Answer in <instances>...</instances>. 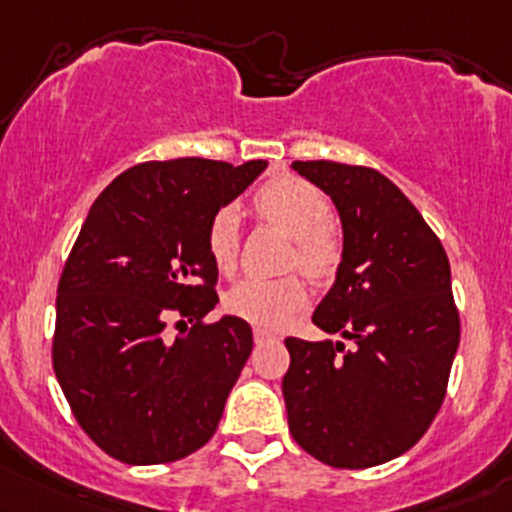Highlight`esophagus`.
<instances>
[{
    "label": "esophagus",
    "instance_id": "esophagus-1",
    "mask_svg": "<svg viewBox=\"0 0 512 512\" xmlns=\"http://www.w3.org/2000/svg\"><path fill=\"white\" fill-rule=\"evenodd\" d=\"M274 340H279L274 333H269V330H265V328H255V342H257V345H265V342H274Z\"/></svg>",
    "mask_w": 512,
    "mask_h": 512
}]
</instances>
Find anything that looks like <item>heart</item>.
<instances>
[{
	"label": "heart",
	"instance_id": "b5f03b06",
	"mask_svg": "<svg viewBox=\"0 0 512 512\" xmlns=\"http://www.w3.org/2000/svg\"><path fill=\"white\" fill-rule=\"evenodd\" d=\"M252 206L277 223L294 238L291 262L299 265L311 279H328L342 260V238L333 218L330 199L313 184L299 177L282 174L269 179L252 196ZM206 247L213 265L230 272L240 252V218L233 206H223L211 216L206 228ZM308 303V291L301 277L267 279L247 277L226 294V308L233 316L260 328H282Z\"/></svg>",
	"mask_w": 512,
	"mask_h": 512
}]
</instances>
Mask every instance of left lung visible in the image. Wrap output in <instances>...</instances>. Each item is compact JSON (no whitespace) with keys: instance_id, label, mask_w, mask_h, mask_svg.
Listing matches in <instances>:
<instances>
[{"instance_id":"left-lung-1","label":"left lung","mask_w":512,"mask_h":512,"mask_svg":"<svg viewBox=\"0 0 512 512\" xmlns=\"http://www.w3.org/2000/svg\"><path fill=\"white\" fill-rule=\"evenodd\" d=\"M291 167L340 211L342 262L313 323L350 345L284 340L289 432L318 462L369 469L408 452L447 396L459 347L447 252L406 194L372 167Z\"/></svg>"}]
</instances>
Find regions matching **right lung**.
<instances>
[{
    "instance_id": "1",
    "label": "right lung",
    "mask_w": 512,
    "mask_h": 512,
    "mask_svg": "<svg viewBox=\"0 0 512 512\" xmlns=\"http://www.w3.org/2000/svg\"><path fill=\"white\" fill-rule=\"evenodd\" d=\"M265 167L150 160L89 209L58 282L53 369L80 428L109 457L177 462L216 432L252 328L235 316L204 320L218 303L206 228ZM170 317L185 330L174 341Z\"/></svg>"
}]
</instances>
